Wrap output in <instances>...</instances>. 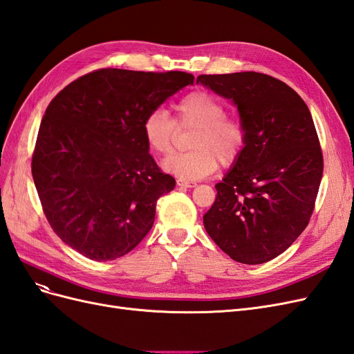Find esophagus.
<instances>
[{
	"label": "esophagus",
	"instance_id": "34e87169",
	"mask_svg": "<svg viewBox=\"0 0 354 354\" xmlns=\"http://www.w3.org/2000/svg\"><path fill=\"white\" fill-rule=\"evenodd\" d=\"M177 185L180 187H195L196 183H194V181H189V180H183V178H178L177 180Z\"/></svg>",
	"mask_w": 354,
	"mask_h": 354
}]
</instances>
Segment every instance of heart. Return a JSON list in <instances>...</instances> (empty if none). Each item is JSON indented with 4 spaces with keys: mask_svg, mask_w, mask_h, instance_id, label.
<instances>
[{
    "mask_svg": "<svg viewBox=\"0 0 354 354\" xmlns=\"http://www.w3.org/2000/svg\"><path fill=\"white\" fill-rule=\"evenodd\" d=\"M176 121L164 108L149 111L143 118V138L152 152L169 155L180 128L195 127L189 138L192 151L164 160L168 173L183 180H201L223 165H230L243 152L246 125L236 115H227L226 106L207 91H192L176 104Z\"/></svg>",
    "mask_w": 354,
    "mask_h": 354,
    "instance_id": "obj_1",
    "label": "heart"
}]
</instances>
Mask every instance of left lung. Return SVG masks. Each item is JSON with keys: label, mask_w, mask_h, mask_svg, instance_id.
<instances>
[{"label": "left lung", "mask_w": 354, "mask_h": 354, "mask_svg": "<svg viewBox=\"0 0 354 354\" xmlns=\"http://www.w3.org/2000/svg\"><path fill=\"white\" fill-rule=\"evenodd\" d=\"M238 106L246 145L216 185L203 216L209 238L232 260L261 264L286 251L307 227L324 173V155L304 100L270 75H199Z\"/></svg>", "instance_id": "obj_1"}]
</instances>
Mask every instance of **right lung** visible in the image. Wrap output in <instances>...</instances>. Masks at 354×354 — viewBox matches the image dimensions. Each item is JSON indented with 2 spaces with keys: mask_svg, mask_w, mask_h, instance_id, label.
Instances as JSON below:
<instances>
[{
  "mask_svg": "<svg viewBox=\"0 0 354 354\" xmlns=\"http://www.w3.org/2000/svg\"><path fill=\"white\" fill-rule=\"evenodd\" d=\"M186 72L97 69L66 85L42 116L32 177L57 236L95 261L116 260L152 229L174 189L149 153L142 122L189 84Z\"/></svg>",
  "mask_w": 354,
  "mask_h": 354,
  "instance_id": "obj_1",
  "label": "right lung"
}]
</instances>
